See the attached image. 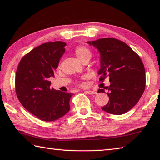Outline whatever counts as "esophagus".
<instances>
[{
    "label": "esophagus",
    "instance_id": "34e87169",
    "mask_svg": "<svg viewBox=\"0 0 160 160\" xmlns=\"http://www.w3.org/2000/svg\"><path fill=\"white\" fill-rule=\"evenodd\" d=\"M86 93L88 94H90V95H93V94H96L97 92L94 91H86Z\"/></svg>",
    "mask_w": 160,
    "mask_h": 160
}]
</instances>
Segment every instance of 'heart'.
Wrapping results in <instances>:
<instances>
[{
    "mask_svg": "<svg viewBox=\"0 0 160 160\" xmlns=\"http://www.w3.org/2000/svg\"><path fill=\"white\" fill-rule=\"evenodd\" d=\"M74 53L81 62L86 58L90 59L91 57V52L90 50L83 46H78L74 50Z\"/></svg>",
    "mask_w": 160,
    "mask_h": 160,
    "instance_id": "1",
    "label": "heart"
}]
</instances>
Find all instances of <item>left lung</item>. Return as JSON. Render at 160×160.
Instances as JSON below:
<instances>
[{
	"label": "left lung",
	"mask_w": 160,
	"mask_h": 160,
	"mask_svg": "<svg viewBox=\"0 0 160 160\" xmlns=\"http://www.w3.org/2000/svg\"><path fill=\"white\" fill-rule=\"evenodd\" d=\"M98 49L100 56V81L108 77L110 85L98 93H105L109 102L102 110L112 114H122L136 105L145 88L143 63L127 43L116 38H100L88 41Z\"/></svg>",
	"instance_id": "8db88e82"
}]
</instances>
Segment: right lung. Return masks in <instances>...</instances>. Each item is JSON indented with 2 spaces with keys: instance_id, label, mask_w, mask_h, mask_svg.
<instances>
[{
  "instance_id": "obj_1",
  "label": "right lung",
  "mask_w": 160,
  "mask_h": 160,
  "mask_svg": "<svg viewBox=\"0 0 160 160\" xmlns=\"http://www.w3.org/2000/svg\"><path fill=\"white\" fill-rule=\"evenodd\" d=\"M66 45L62 41L42 44L25 55L17 69V96L26 110L42 121H55L70 109L73 94L51 88L48 81L54 77Z\"/></svg>"
}]
</instances>
